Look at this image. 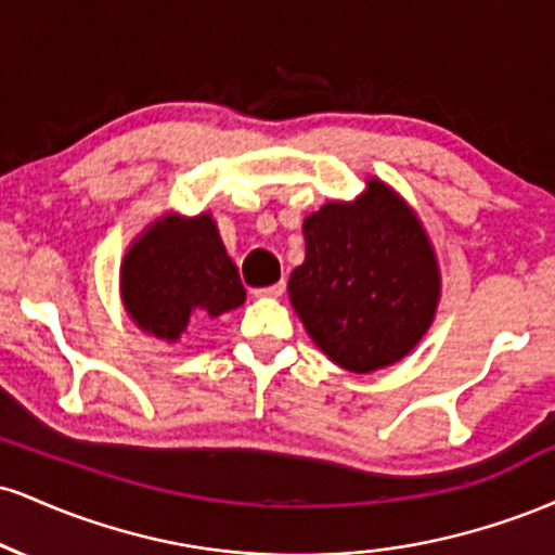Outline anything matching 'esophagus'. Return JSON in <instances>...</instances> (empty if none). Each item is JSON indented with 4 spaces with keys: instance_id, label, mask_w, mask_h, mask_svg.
Wrapping results in <instances>:
<instances>
[{
    "instance_id": "obj_1",
    "label": "esophagus",
    "mask_w": 555,
    "mask_h": 555,
    "mask_svg": "<svg viewBox=\"0 0 555 555\" xmlns=\"http://www.w3.org/2000/svg\"><path fill=\"white\" fill-rule=\"evenodd\" d=\"M284 295V282L263 286V289H256V297H282Z\"/></svg>"
}]
</instances>
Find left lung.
Segmentation results:
<instances>
[{
    "label": "left lung",
    "instance_id": "left-lung-1",
    "mask_svg": "<svg viewBox=\"0 0 555 555\" xmlns=\"http://www.w3.org/2000/svg\"><path fill=\"white\" fill-rule=\"evenodd\" d=\"M305 263L289 299L310 339L352 373L393 365L436 315L441 273L423 224L380 180L352 203H326L302 224Z\"/></svg>",
    "mask_w": 555,
    "mask_h": 555
}]
</instances>
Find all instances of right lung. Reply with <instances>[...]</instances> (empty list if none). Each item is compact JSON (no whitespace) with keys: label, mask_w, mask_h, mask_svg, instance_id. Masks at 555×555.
Wrapping results in <instances>:
<instances>
[{"label":"right lung","mask_w":555,"mask_h":555,"mask_svg":"<svg viewBox=\"0 0 555 555\" xmlns=\"http://www.w3.org/2000/svg\"><path fill=\"white\" fill-rule=\"evenodd\" d=\"M119 289L132 321L167 341L180 339L195 313L216 318L245 302L237 266L208 214H169L143 229L122 260Z\"/></svg>","instance_id":"obj_1"}]
</instances>
